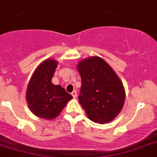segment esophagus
Wrapping results in <instances>:
<instances>
[{"mask_svg": "<svg viewBox=\"0 0 157 157\" xmlns=\"http://www.w3.org/2000/svg\"><path fill=\"white\" fill-rule=\"evenodd\" d=\"M71 94H72V97H74V98H76V96H77V93H76V90L72 91V93H71Z\"/></svg>", "mask_w": 157, "mask_h": 157, "instance_id": "34e87169", "label": "esophagus"}]
</instances>
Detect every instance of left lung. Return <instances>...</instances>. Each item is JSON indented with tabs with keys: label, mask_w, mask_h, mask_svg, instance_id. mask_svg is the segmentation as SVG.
Segmentation results:
<instances>
[{
	"label": "left lung",
	"mask_w": 157,
	"mask_h": 157,
	"mask_svg": "<svg viewBox=\"0 0 157 157\" xmlns=\"http://www.w3.org/2000/svg\"><path fill=\"white\" fill-rule=\"evenodd\" d=\"M77 68L81 77L79 102L88 117L95 123L112 121L125 100L124 88L118 76L99 56L84 59Z\"/></svg>",
	"instance_id": "8db88e82"
}]
</instances>
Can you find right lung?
<instances>
[{
	"label": "right lung",
	"mask_w": 157,
	"mask_h": 157,
	"mask_svg": "<svg viewBox=\"0 0 157 157\" xmlns=\"http://www.w3.org/2000/svg\"><path fill=\"white\" fill-rule=\"evenodd\" d=\"M56 67V60H45L36 68L28 85V105L34 115L43 119L52 120L58 117L72 98L64 88L52 83Z\"/></svg>",
	"instance_id": "obj_1"
}]
</instances>
